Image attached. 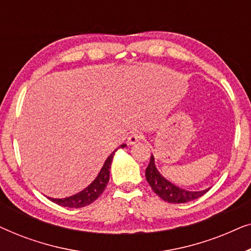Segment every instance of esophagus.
Returning a JSON list of instances; mask_svg holds the SVG:
<instances>
[{
	"label": "esophagus",
	"mask_w": 251,
	"mask_h": 251,
	"mask_svg": "<svg viewBox=\"0 0 251 251\" xmlns=\"http://www.w3.org/2000/svg\"><path fill=\"white\" fill-rule=\"evenodd\" d=\"M144 138V136L139 132H132L131 135L128 137V144L129 145H135L138 142H140Z\"/></svg>",
	"instance_id": "obj_1"
}]
</instances>
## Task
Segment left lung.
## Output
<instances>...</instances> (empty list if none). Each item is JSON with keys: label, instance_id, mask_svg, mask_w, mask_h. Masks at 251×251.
<instances>
[{"label": "left lung", "instance_id": "8db88e82", "mask_svg": "<svg viewBox=\"0 0 251 251\" xmlns=\"http://www.w3.org/2000/svg\"><path fill=\"white\" fill-rule=\"evenodd\" d=\"M145 176L154 193H156L162 200L170 202V203H186V202L197 200L210 190L209 187L203 191H187L176 186L167 178H164L157 170L153 154L151 155L149 167L146 168Z\"/></svg>", "mask_w": 251, "mask_h": 251}]
</instances>
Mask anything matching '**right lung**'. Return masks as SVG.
Instances as JSON below:
<instances>
[{
  "label": "right lung",
  "mask_w": 251,
  "mask_h": 251,
  "mask_svg": "<svg viewBox=\"0 0 251 251\" xmlns=\"http://www.w3.org/2000/svg\"><path fill=\"white\" fill-rule=\"evenodd\" d=\"M126 146V144H122V145H120L118 149L114 150L111 154H109V156L106 159L104 166L101 167L97 177H96L94 181H92L90 185H88L84 190H82L81 192H78V193L74 195H71V197L63 199H54L50 197L47 198L54 202V203L59 204L61 207L67 208H81L92 203V202L97 200V199L100 197L106 186H107V183L109 180V171H111V164L115 152L119 149H125Z\"/></svg>",
  "instance_id": "add662e5"
}]
</instances>
